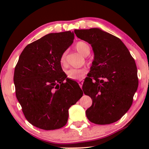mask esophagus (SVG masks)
I'll list each match as a JSON object with an SVG mask.
<instances>
[{
  "instance_id": "1",
  "label": "esophagus",
  "mask_w": 149,
  "mask_h": 149,
  "mask_svg": "<svg viewBox=\"0 0 149 149\" xmlns=\"http://www.w3.org/2000/svg\"><path fill=\"white\" fill-rule=\"evenodd\" d=\"M78 84H79L80 87L81 88L82 87V85H83V84H84V81H79L78 82Z\"/></svg>"
}]
</instances>
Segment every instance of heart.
<instances>
[{
	"instance_id": "heart-1",
	"label": "heart",
	"mask_w": 149,
	"mask_h": 149,
	"mask_svg": "<svg viewBox=\"0 0 149 149\" xmlns=\"http://www.w3.org/2000/svg\"><path fill=\"white\" fill-rule=\"evenodd\" d=\"M75 49L84 56H87L90 52V47L87 42L84 41H79L75 45ZM65 58H66V52H63L60 59V62L62 65L65 64ZM86 70L85 69H70L66 72L67 77L72 80H80L81 79L84 75L86 74Z\"/></svg>"
}]
</instances>
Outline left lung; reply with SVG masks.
<instances>
[{"label": "left lung", "instance_id": "left-lung-1", "mask_svg": "<svg viewBox=\"0 0 149 149\" xmlns=\"http://www.w3.org/2000/svg\"><path fill=\"white\" fill-rule=\"evenodd\" d=\"M74 33L91 45L94 52L91 75L83 85L84 94L93 100L86 110L88 120L99 125L117 122L130 109L137 89L135 60L119 38L100 29Z\"/></svg>", "mask_w": 149, "mask_h": 149}]
</instances>
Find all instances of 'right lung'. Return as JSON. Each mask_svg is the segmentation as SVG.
<instances>
[{"label":"right lung","mask_w":149,"mask_h":149,"mask_svg":"<svg viewBox=\"0 0 149 149\" xmlns=\"http://www.w3.org/2000/svg\"><path fill=\"white\" fill-rule=\"evenodd\" d=\"M74 39L70 31L45 35L27 45L15 67L17 99L27 120L40 129L64 127L69 108L84 94L79 85L66 78L60 62Z\"/></svg>","instance_id":"add662e5"}]
</instances>
